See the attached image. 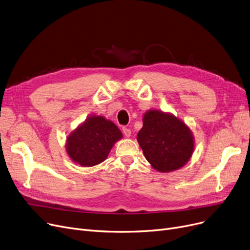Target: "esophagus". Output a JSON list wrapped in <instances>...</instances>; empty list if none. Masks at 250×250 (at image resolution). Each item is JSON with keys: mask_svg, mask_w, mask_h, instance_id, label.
<instances>
[{"mask_svg": "<svg viewBox=\"0 0 250 250\" xmlns=\"http://www.w3.org/2000/svg\"><path fill=\"white\" fill-rule=\"evenodd\" d=\"M123 133H124V135H125L126 138H129V137L132 136L131 129L127 128V127H123Z\"/></svg>", "mask_w": 250, "mask_h": 250, "instance_id": "esophagus-1", "label": "esophagus"}]
</instances>
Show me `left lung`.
Returning a JSON list of instances; mask_svg holds the SVG:
<instances>
[{
  "instance_id": "obj_1",
  "label": "left lung",
  "mask_w": 250,
  "mask_h": 250,
  "mask_svg": "<svg viewBox=\"0 0 250 250\" xmlns=\"http://www.w3.org/2000/svg\"><path fill=\"white\" fill-rule=\"evenodd\" d=\"M137 140L151 167L170 172L185 166L195 148L190 127L172 113L150 109L143 115Z\"/></svg>"
}]
</instances>
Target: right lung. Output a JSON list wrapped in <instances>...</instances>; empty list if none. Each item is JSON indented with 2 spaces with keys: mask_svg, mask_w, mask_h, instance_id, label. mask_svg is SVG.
<instances>
[{
  "mask_svg": "<svg viewBox=\"0 0 250 250\" xmlns=\"http://www.w3.org/2000/svg\"><path fill=\"white\" fill-rule=\"evenodd\" d=\"M121 139V129L111 121L101 115H91L67 136L65 148L73 162L91 167L103 162Z\"/></svg>",
  "mask_w": 250,
  "mask_h": 250,
  "instance_id": "obj_1",
  "label": "right lung"
}]
</instances>
